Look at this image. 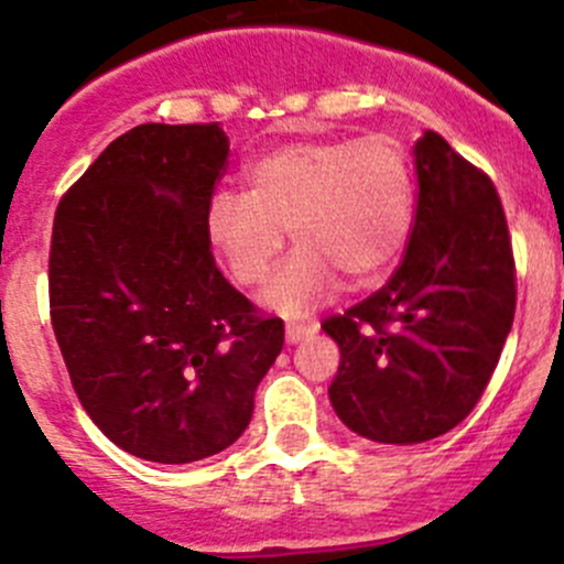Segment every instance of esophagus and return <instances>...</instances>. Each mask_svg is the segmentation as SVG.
<instances>
[{
  "label": "esophagus",
  "mask_w": 564,
  "mask_h": 564,
  "mask_svg": "<svg viewBox=\"0 0 564 564\" xmlns=\"http://www.w3.org/2000/svg\"><path fill=\"white\" fill-rule=\"evenodd\" d=\"M318 324H302V322H288L285 327V338L288 344H299V340L310 338V335L316 333Z\"/></svg>",
  "instance_id": "34e87169"
}]
</instances>
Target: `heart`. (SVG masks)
<instances>
[{"instance_id": "obj_1", "label": "heart", "mask_w": 564, "mask_h": 564, "mask_svg": "<svg viewBox=\"0 0 564 564\" xmlns=\"http://www.w3.org/2000/svg\"><path fill=\"white\" fill-rule=\"evenodd\" d=\"M413 224V173L391 137L299 139L262 153L248 193L209 200L206 235L240 288L265 282L291 229L299 254L265 288V302L299 316L327 302L340 279L377 285L394 268Z\"/></svg>"}]
</instances>
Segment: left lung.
Wrapping results in <instances>:
<instances>
[{"mask_svg":"<svg viewBox=\"0 0 564 564\" xmlns=\"http://www.w3.org/2000/svg\"><path fill=\"white\" fill-rule=\"evenodd\" d=\"M416 209L391 279L322 329L338 344L329 386L349 431L420 444L453 431L487 391L514 322L518 273L492 178L436 131L413 148Z\"/></svg>","mask_w":564,"mask_h":564,"instance_id":"8db88e82","label":"left lung"}]
</instances>
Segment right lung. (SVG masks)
I'll return each instance as SVG.
<instances>
[{
    "label": "right lung",
    "instance_id": "right-lung-1",
    "mask_svg": "<svg viewBox=\"0 0 564 564\" xmlns=\"http://www.w3.org/2000/svg\"><path fill=\"white\" fill-rule=\"evenodd\" d=\"M229 162L218 122L137 126L61 198L50 318L72 389L131 456L189 464L251 422L285 324L226 282L206 212Z\"/></svg>",
    "mask_w": 564,
    "mask_h": 564
}]
</instances>
